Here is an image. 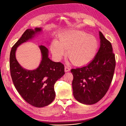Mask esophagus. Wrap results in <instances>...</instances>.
Listing matches in <instances>:
<instances>
[{"mask_svg":"<svg viewBox=\"0 0 126 126\" xmlns=\"http://www.w3.org/2000/svg\"><path fill=\"white\" fill-rule=\"evenodd\" d=\"M64 70L65 72H68V71H70V68H69V67H68L67 66H65Z\"/></svg>","mask_w":126,"mask_h":126,"instance_id":"1","label":"esophagus"}]
</instances>
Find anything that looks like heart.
<instances>
[{
	"instance_id": "1",
	"label": "heart",
	"mask_w": 126,
	"mask_h": 126,
	"mask_svg": "<svg viewBox=\"0 0 126 126\" xmlns=\"http://www.w3.org/2000/svg\"><path fill=\"white\" fill-rule=\"evenodd\" d=\"M59 42L51 46L54 56L61 59L67 50V56L76 66L87 64L93 59L98 48V42L94 36L80 31L66 32L60 36Z\"/></svg>"
}]
</instances>
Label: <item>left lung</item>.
<instances>
[{"mask_svg": "<svg viewBox=\"0 0 126 126\" xmlns=\"http://www.w3.org/2000/svg\"><path fill=\"white\" fill-rule=\"evenodd\" d=\"M99 34L100 47L92 61L84 66L71 69L74 97L86 105L94 104L104 96L114 72L116 62L112 45L101 32Z\"/></svg>", "mask_w": 126, "mask_h": 126, "instance_id": "left-lung-1", "label": "left lung"}]
</instances>
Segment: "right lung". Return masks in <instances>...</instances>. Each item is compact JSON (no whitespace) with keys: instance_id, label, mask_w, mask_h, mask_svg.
<instances>
[{"instance_id":"obj_1","label":"right lung","mask_w":126,"mask_h":126,"mask_svg":"<svg viewBox=\"0 0 126 126\" xmlns=\"http://www.w3.org/2000/svg\"><path fill=\"white\" fill-rule=\"evenodd\" d=\"M41 30L39 28L26 30L12 47L10 56V73L16 90L26 102L38 108L47 106L54 101L56 95L54 85L65 74L64 65L50 60L48 50L43 45L39 46L42 60L37 69H25L17 61V47L32 39Z\"/></svg>"}]
</instances>
